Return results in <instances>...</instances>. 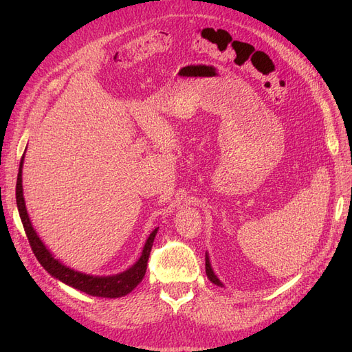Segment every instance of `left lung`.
<instances>
[{
	"mask_svg": "<svg viewBox=\"0 0 352 352\" xmlns=\"http://www.w3.org/2000/svg\"><path fill=\"white\" fill-rule=\"evenodd\" d=\"M206 273H207V276H208V279L212 282V283H216V285H219V286H221V282L217 279V276L212 273V269H211V265H210V260H208V255L206 254Z\"/></svg>",
	"mask_w": 352,
	"mask_h": 352,
	"instance_id": "8db88e82",
	"label": "left lung"
}]
</instances>
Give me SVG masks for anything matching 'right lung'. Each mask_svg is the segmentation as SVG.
Segmentation results:
<instances>
[{"label":"right lung","instance_id":"right-lung-1","mask_svg":"<svg viewBox=\"0 0 352 352\" xmlns=\"http://www.w3.org/2000/svg\"><path fill=\"white\" fill-rule=\"evenodd\" d=\"M23 157H25V154H23ZM23 157H22V160H20V166H19V175H17V184H16V202H17L19 214H20V219H22L29 245H30L32 251H34L35 257L41 263L42 267H44L51 276H54L56 279L61 280L63 283H66V285L74 287V289H79V291L88 294V295H92V296L119 298V296L129 294L133 287L140 285V282L145 276L148 257H150L153 242H154V238L157 235L158 229H155L150 235V238L146 239L141 258L138 260L129 270H126L120 274L107 276V278H98V276L83 274V273L74 272V270L66 267V265H63L61 263H58L54 257H52L50 251L45 248V245L42 243V241L38 238L34 228H32V225H30V220H29L26 206H25L23 188H22Z\"/></svg>","mask_w":352,"mask_h":352}]
</instances>
